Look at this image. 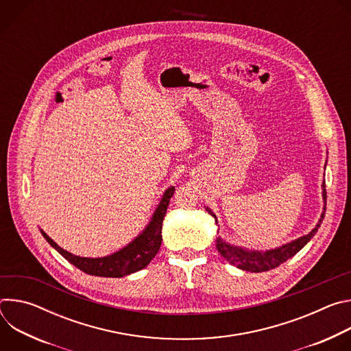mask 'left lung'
<instances>
[{"label":"left lung","mask_w":351,"mask_h":351,"mask_svg":"<svg viewBox=\"0 0 351 351\" xmlns=\"http://www.w3.org/2000/svg\"><path fill=\"white\" fill-rule=\"evenodd\" d=\"M322 198H324V204L326 203V190H325V180L322 183ZM206 210L208 211L210 215H213L217 221V215L208 208L206 207ZM325 206L322 208V214L318 219V223L315 225V228L302 236L298 239H294L286 244H282L276 248H271V250H248L232 243H228L226 240H223L221 236L217 237V250L218 253L232 265L243 269V271H250V272H265L269 269H274L276 267H279L280 264H283L285 261H287L289 258H291L294 254H297L300 250H302L318 232V228L322 223V219L325 217Z\"/></svg>","instance_id":"1"}]
</instances>
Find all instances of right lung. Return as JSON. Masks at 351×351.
<instances>
[{
	"instance_id": "add662e5",
	"label": "right lung",
	"mask_w": 351,
	"mask_h": 351,
	"mask_svg": "<svg viewBox=\"0 0 351 351\" xmlns=\"http://www.w3.org/2000/svg\"><path fill=\"white\" fill-rule=\"evenodd\" d=\"M173 193L175 186L168 187L164 191L161 202L157 206L152 219H149L148 225L143 229V232L138 233V236H136L129 244L118 250V252L106 257L88 258L75 256L60 247L43 229H40V232L48 241V244H51V247H54L65 260H68L80 271L94 276L123 278L145 268L149 261L157 256L162 241V221L165 218Z\"/></svg>"
}]
</instances>
